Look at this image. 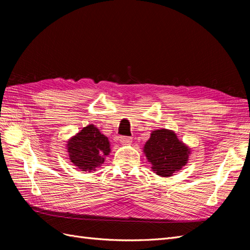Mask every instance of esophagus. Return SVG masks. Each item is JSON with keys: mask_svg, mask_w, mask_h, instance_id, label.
I'll return each instance as SVG.
<instances>
[{"mask_svg": "<svg viewBox=\"0 0 250 250\" xmlns=\"http://www.w3.org/2000/svg\"><path fill=\"white\" fill-rule=\"evenodd\" d=\"M120 142L122 145H130L132 143V138H127V137H123L120 139Z\"/></svg>", "mask_w": 250, "mask_h": 250, "instance_id": "34e87169", "label": "esophagus"}]
</instances>
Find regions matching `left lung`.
I'll return each mask as SVG.
<instances>
[{
  "mask_svg": "<svg viewBox=\"0 0 250 250\" xmlns=\"http://www.w3.org/2000/svg\"><path fill=\"white\" fill-rule=\"evenodd\" d=\"M152 171L158 176L169 177L187 165L191 149L169 129H156L143 148Z\"/></svg>",
  "mask_w": 250,
  "mask_h": 250,
  "instance_id": "obj_1",
  "label": "left lung"
}]
</instances>
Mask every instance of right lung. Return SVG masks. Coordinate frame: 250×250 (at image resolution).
<instances>
[{"instance_id": "add662e5", "label": "right lung", "mask_w": 250, "mask_h": 250, "mask_svg": "<svg viewBox=\"0 0 250 250\" xmlns=\"http://www.w3.org/2000/svg\"><path fill=\"white\" fill-rule=\"evenodd\" d=\"M66 149L76 169L93 172L101 167L105 157L110 153V143L98 127L89 124L67 140Z\"/></svg>"}]
</instances>
